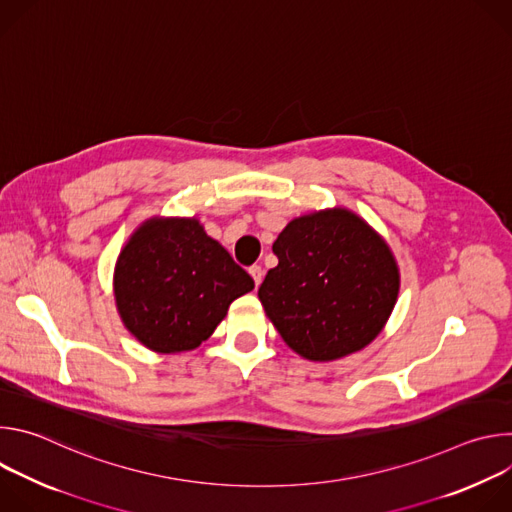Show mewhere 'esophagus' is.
Wrapping results in <instances>:
<instances>
[{"label":"esophagus","instance_id":"obj_1","mask_svg":"<svg viewBox=\"0 0 512 512\" xmlns=\"http://www.w3.org/2000/svg\"><path fill=\"white\" fill-rule=\"evenodd\" d=\"M249 273H251L255 285H259L261 279H263V267H261V265H251V267H249Z\"/></svg>","mask_w":512,"mask_h":512}]
</instances>
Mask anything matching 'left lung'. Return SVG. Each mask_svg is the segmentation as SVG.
<instances>
[{"label":"left lung","mask_w":512,"mask_h":512,"mask_svg":"<svg viewBox=\"0 0 512 512\" xmlns=\"http://www.w3.org/2000/svg\"><path fill=\"white\" fill-rule=\"evenodd\" d=\"M259 300L283 342L328 362L371 344L399 294V267L383 237L346 208L294 218L275 239Z\"/></svg>","instance_id":"1"}]
</instances>
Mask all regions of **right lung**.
Returning a JSON list of instances; mask_svg holds the SVG:
<instances>
[{"label": "right lung", "instance_id": "add662e5", "mask_svg": "<svg viewBox=\"0 0 512 512\" xmlns=\"http://www.w3.org/2000/svg\"><path fill=\"white\" fill-rule=\"evenodd\" d=\"M255 287L196 218L154 216L121 249L113 294L125 328L160 354L194 350Z\"/></svg>", "mask_w": 512, "mask_h": 512}]
</instances>
